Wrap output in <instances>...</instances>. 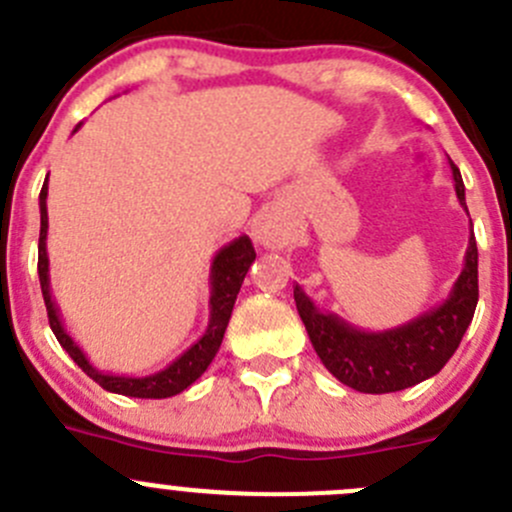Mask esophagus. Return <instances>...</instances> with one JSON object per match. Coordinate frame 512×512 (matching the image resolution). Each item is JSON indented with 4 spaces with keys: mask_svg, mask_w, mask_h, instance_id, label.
<instances>
[{
    "mask_svg": "<svg viewBox=\"0 0 512 512\" xmlns=\"http://www.w3.org/2000/svg\"><path fill=\"white\" fill-rule=\"evenodd\" d=\"M254 236L258 244L266 246V249H283L288 241V226L281 216L268 211V214H263L261 219H258Z\"/></svg>",
    "mask_w": 512,
    "mask_h": 512,
    "instance_id": "esophagus-1",
    "label": "esophagus"
}]
</instances>
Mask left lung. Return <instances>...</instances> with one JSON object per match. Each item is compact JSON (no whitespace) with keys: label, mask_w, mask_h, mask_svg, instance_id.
Here are the masks:
<instances>
[{"label":"left lung","mask_w":512,"mask_h":512,"mask_svg":"<svg viewBox=\"0 0 512 512\" xmlns=\"http://www.w3.org/2000/svg\"><path fill=\"white\" fill-rule=\"evenodd\" d=\"M450 161V159H448ZM455 196L465 206V186L458 166L450 161ZM473 226V224H470ZM298 316L306 326L313 351L323 366L343 383L361 393H396L435 376L455 348L478 306V246L470 234L463 271L448 298L403 326L388 331H363L331 311H321L301 286H293Z\"/></svg>","instance_id":"left-lung-1"}]
</instances>
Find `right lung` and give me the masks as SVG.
I'll return each mask as SVG.
<instances>
[{
  "mask_svg": "<svg viewBox=\"0 0 512 512\" xmlns=\"http://www.w3.org/2000/svg\"><path fill=\"white\" fill-rule=\"evenodd\" d=\"M77 129L74 131H79ZM47 194L49 186L44 181L42 194H39V214H42V229H39V283H42V296L47 303V316L49 326H52L54 336L62 343L64 351L72 356V361L91 378V381L99 383L104 391L119 393V396L129 398H171L176 393L186 391L196 378H201V373L209 368V363L214 361V356L219 353L221 341H224L226 326H229L231 311H234L236 296L241 291V283H244L246 273H249L251 263L256 261V251L251 246L249 236H239L231 244H226L224 249L216 251L214 261H211V273H209V326H206L204 336L194 343L191 348H186L176 361H171L169 366L161 368V371L151 373V376H114V373H104L96 366H91V361L86 358L82 348L74 343V338L69 336L67 328H64L62 316H59V308L52 298V286H49V256H47V231H49V216H47Z\"/></svg>",
  "mask_w": 512,
  "mask_h": 512,
  "instance_id": "right-lung-1",
  "label": "right lung"
}]
</instances>
